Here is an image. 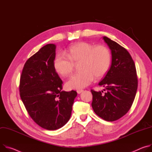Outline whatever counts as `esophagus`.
Returning <instances> with one entry per match:
<instances>
[{
  "label": "esophagus",
  "instance_id": "obj_1",
  "mask_svg": "<svg viewBox=\"0 0 152 152\" xmlns=\"http://www.w3.org/2000/svg\"><path fill=\"white\" fill-rule=\"evenodd\" d=\"M82 92H83V90H77V92L78 94H81Z\"/></svg>",
  "mask_w": 152,
  "mask_h": 152
}]
</instances>
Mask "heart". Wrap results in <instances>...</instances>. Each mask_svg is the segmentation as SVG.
<instances>
[{
    "label": "heart",
    "mask_w": 152,
    "mask_h": 152,
    "mask_svg": "<svg viewBox=\"0 0 152 152\" xmlns=\"http://www.w3.org/2000/svg\"><path fill=\"white\" fill-rule=\"evenodd\" d=\"M63 54H58L54 61L56 72L63 77L68 76L73 71L74 63L80 61V72L72 75L66 83L68 89H80L89 85L94 76L103 77L108 71L111 62L109 50L104 46H95L82 42L70 46Z\"/></svg>",
    "instance_id": "b5f03b06"
}]
</instances>
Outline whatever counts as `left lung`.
Masks as SVG:
<instances>
[{
  "label": "left lung",
  "mask_w": 152,
  "mask_h": 152,
  "mask_svg": "<svg viewBox=\"0 0 152 152\" xmlns=\"http://www.w3.org/2000/svg\"><path fill=\"white\" fill-rule=\"evenodd\" d=\"M103 39L111 50L112 63L99 86L106 92L91 90L95 113L107 121L120 119L130 110L138 88L134 63L127 50L107 37Z\"/></svg>",
  "instance_id": "left-lung-1"
}]
</instances>
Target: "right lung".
<instances>
[{"label":"right lung","mask_w":152,"mask_h":152,"mask_svg":"<svg viewBox=\"0 0 152 152\" xmlns=\"http://www.w3.org/2000/svg\"><path fill=\"white\" fill-rule=\"evenodd\" d=\"M56 45L48 44L25 63L20 95L29 116L49 130L58 129L70 119L76 91H61L63 81L54 67Z\"/></svg>","instance_id":"add662e5"}]
</instances>
